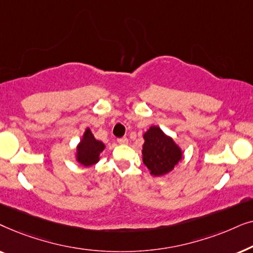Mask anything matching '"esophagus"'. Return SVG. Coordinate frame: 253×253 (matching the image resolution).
I'll list each match as a JSON object with an SVG mask.
<instances>
[{
    "instance_id": "1",
    "label": "esophagus",
    "mask_w": 253,
    "mask_h": 253,
    "mask_svg": "<svg viewBox=\"0 0 253 253\" xmlns=\"http://www.w3.org/2000/svg\"><path fill=\"white\" fill-rule=\"evenodd\" d=\"M117 143L122 144V145H126V144L129 143V140H127L126 137H122V138H119V139H117Z\"/></svg>"
}]
</instances>
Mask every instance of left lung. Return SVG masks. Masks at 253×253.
Masks as SVG:
<instances>
[{"label": "left lung", "mask_w": 253, "mask_h": 253, "mask_svg": "<svg viewBox=\"0 0 253 253\" xmlns=\"http://www.w3.org/2000/svg\"><path fill=\"white\" fill-rule=\"evenodd\" d=\"M144 138L143 161L151 174L161 176L172 170L182 159V152L174 140L158 126H151Z\"/></svg>", "instance_id": "obj_1"}]
</instances>
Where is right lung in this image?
Instances as JSON below:
<instances>
[{
  "label": "right lung",
  "mask_w": 253,
  "mask_h": 253,
  "mask_svg": "<svg viewBox=\"0 0 253 253\" xmlns=\"http://www.w3.org/2000/svg\"><path fill=\"white\" fill-rule=\"evenodd\" d=\"M103 148H105L103 143L96 140L91 130L86 129L84 138L78 145L77 160L86 167L94 165L99 161V154L103 151Z\"/></svg>",
  "instance_id": "right-lung-1"
}]
</instances>
